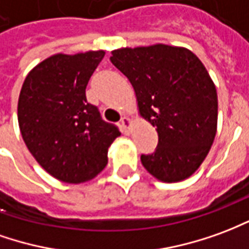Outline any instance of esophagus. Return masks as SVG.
Masks as SVG:
<instances>
[{
  "instance_id": "34e87169",
  "label": "esophagus",
  "mask_w": 249,
  "mask_h": 249,
  "mask_svg": "<svg viewBox=\"0 0 249 249\" xmlns=\"http://www.w3.org/2000/svg\"><path fill=\"white\" fill-rule=\"evenodd\" d=\"M121 126L124 131H127V128L131 126V119L127 118V116H123V118L121 119Z\"/></svg>"
}]
</instances>
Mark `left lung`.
I'll use <instances>...</instances> for the list:
<instances>
[{"label": "left lung", "instance_id": "8db88e82", "mask_svg": "<svg viewBox=\"0 0 249 249\" xmlns=\"http://www.w3.org/2000/svg\"><path fill=\"white\" fill-rule=\"evenodd\" d=\"M111 53L134 87L141 115L157 127L156 151L141 156L144 169L163 182L190 177L217 130V92L204 64L189 49L165 44Z\"/></svg>", "mask_w": 249, "mask_h": 249}]
</instances>
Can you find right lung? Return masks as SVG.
Instances as JSON below:
<instances>
[{
	"mask_svg": "<svg viewBox=\"0 0 249 249\" xmlns=\"http://www.w3.org/2000/svg\"><path fill=\"white\" fill-rule=\"evenodd\" d=\"M105 51L53 54L32 70L18 98V126L26 147L51 176L68 184L96 177L121 133L88 103V80Z\"/></svg>",
	"mask_w": 249,
	"mask_h": 249,
	"instance_id": "right-lung-1",
	"label": "right lung"
}]
</instances>
